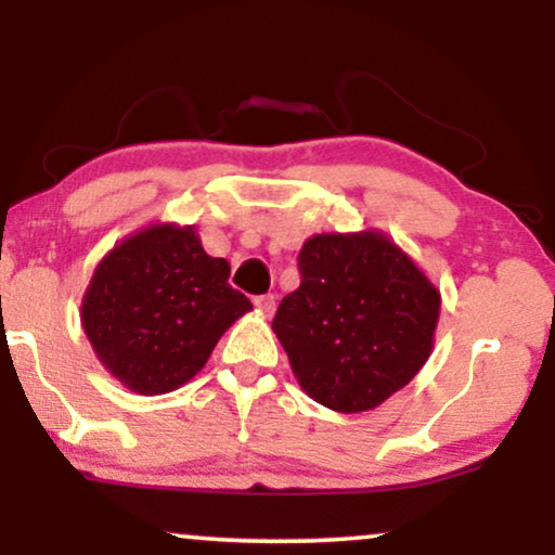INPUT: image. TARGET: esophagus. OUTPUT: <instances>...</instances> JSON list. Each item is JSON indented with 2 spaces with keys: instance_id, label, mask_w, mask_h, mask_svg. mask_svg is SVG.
Returning <instances> with one entry per match:
<instances>
[{
  "instance_id": "obj_1",
  "label": "esophagus",
  "mask_w": 555,
  "mask_h": 555,
  "mask_svg": "<svg viewBox=\"0 0 555 555\" xmlns=\"http://www.w3.org/2000/svg\"><path fill=\"white\" fill-rule=\"evenodd\" d=\"M255 308L260 310L262 315H272L275 313V295H257Z\"/></svg>"
}]
</instances>
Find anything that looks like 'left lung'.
Wrapping results in <instances>:
<instances>
[{
  "label": "left lung",
  "mask_w": 555,
  "mask_h": 555,
  "mask_svg": "<svg viewBox=\"0 0 555 555\" xmlns=\"http://www.w3.org/2000/svg\"><path fill=\"white\" fill-rule=\"evenodd\" d=\"M300 287L272 331L300 389L340 414L369 412L412 382L435 348L442 295L378 230L306 240Z\"/></svg>",
  "instance_id": "1"
}]
</instances>
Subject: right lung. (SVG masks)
Returning <instances> with one entry per match:
<instances>
[{
  "label": "right lung",
  "mask_w": 555,
  "mask_h": 555,
  "mask_svg": "<svg viewBox=\"0 0 555 555\" xmlns=\"http://www.w3.org/2000/svg\"><path fill=\"white\" fill-rule=\"evenodd\" d=\"M227 280L230 262L204 253L194 224H149L98 262L82 295V331L126 389L169 393L199 374L222 333L253 310Z\"/></svg>",
  "instance_id": "add662e5"
}]
</instances>
